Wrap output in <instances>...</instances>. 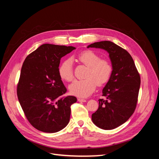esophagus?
<instances>
[{"instance_id": "1", "label": "esophagus", "mask_w": 159, "mask_h": 159, "mask_svg": "<svg viewBox=\"0 0 159 159\" xmlns=\"http://www.w3.org/2000/svg\"><path fill=\"white\" fill-rule=\"evenodd\" d=\"M78 101L80 102H86V99H82V98H78Z\"/></svg>"}]
</instances>
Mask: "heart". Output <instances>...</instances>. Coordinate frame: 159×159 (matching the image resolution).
Wrapping results in <instances>:
<instances>
[{"instance_id": "obj_1", "label": "heart", "mask_w": 159, "mask_h": 159, "mask_svg": "<svg viewBox=\"0 0 159 159\" xmlns=\"http://www.w3.org/2000/svg\"><path fill=\"white\" fill-rule=\"evenodd\" d=\"M77 60L88 67L85 80H76L70 86V93L81 98H86L95 91L97 85L102 86L109 80L113 71L110 62L91 50H85L77 56ZM59 74L62 80L68 82L74 80L73 63L70 59L61 62L59 67Z\"/></svg>"}]
</instances>
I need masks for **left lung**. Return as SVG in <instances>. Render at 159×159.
Segmentation results:
<instances>
[{
	"mask_svg": "<svg viewBox=\"0 0 159 159\" xmlns=\"http://www.w3.org/2000/svg\"><path fill=\"white\" fill-rule=\"evenodd\" d=\"M88 48L106 50L111 61L112 74L102 91L105 99H99L98 109L91 115V119L101 129H113L126 122L135 110L140 74L129 53L113 42H98Z\"/></svg>",
	"mask_w": 159,
	"mask_h": 159,
	"instance_id": "8db88e82",
	"label": "left lung"
}]
</instances>
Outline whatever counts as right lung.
I'll list each match as a JSON object with an SVG mask.
<instances>
[{
	"label": "right lung",
	"mask_w": 159,
	"mask_h": 159,
	"mask_svg": "<svg viewBox=\"0 0 159 159\" xmlns=\"http://www.w3.org/2000/svg\"><path fill=\"white\" fill-rule=\"evenodd\" d=\"M73 46L45 44L28 55L24 61L17 85L22 109L32 125L44 133H56L70 121L74 96L63 97L67 89L59 74L63 56Z\"/></svg>",
	"instance_id": "obj_1"
}]
</instances>
